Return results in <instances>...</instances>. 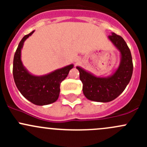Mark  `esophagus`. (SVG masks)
Returning a JSON list of instances; mask_svg holds the SVG:
<instances>
[{"mask_svg": "<svg viewBox=\"0 0 147 147\" xmlns=\"http://www.w3.org/2000/svg\"><path fill=\"white\" fill-rule=\"evenodd\" d=\"M79 61H80L79 59H77V60H76V62H79Z\"/></svg>", "mask_w": 147, "mask_h": 147, "instance_id": "34e87169", "label": "esophagus"}]
</instances>
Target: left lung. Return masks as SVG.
Here are the masks:
<instances>
[{"label":"left lung","instance_id":"left-lung-1","mask_svg":"<svg viewBox=\"0 0 147 147\" xmlns=\"http://www.w3.org/2000/svg\"><path fill=\"white\" fill-rule=\"evenodd\" d=\"M108 38L119 50L121 56L119 67L112 75L97 77L80 67H76L83 84V93L92 101L109 102L116 99L125 90L132 75V57L124 40L115 32L109 35Z\"/></svg>","mask_w":147,"mask_h":147}]
</instances>
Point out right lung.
Instances as JSON below:
<instances>
[{
  "label": "right lung",
  "mask_w": 147,
  "mask_h": 147,
  "mask_svg": "<svg viewBox=\"0 0 147 147\" xmlns=\"http://www.w3.org/2000/svg\"><path fill=\"white\" fill-rule=\"evenodd\" d=\"M25 35L19 43L13 59V74L15 83L22 95L33 103L42 106L57 101L60 94V83L67 78L72 64L41 76L30 73L21 60V50L24 42L34 32Z\"/></svg>",
  "instance_id": "obj_1"
}]
</instances>
